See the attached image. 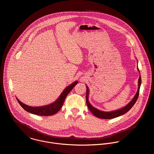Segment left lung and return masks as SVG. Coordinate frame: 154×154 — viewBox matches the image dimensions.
Segmentation results:
<instances>
[{
	"instance_id": "1",
	"label": "left lung",
	"mask_w": 154,
	"mask_h": 154,
	"mask_svg": "<svg viewBox=\"0 0 154 154\" xmlns=\"http://www.w3.org/2000/svg\"><path fill=\"white\" fill-rule=\"evenodd\" d=\"M138 71L139 69L137 68ZM140 72V71H139ZM141 76L140 75L139 79H138V90L137 92L136 93V94L135 95V96L134 97V98H132V100L129 102V103L125 106V107H123L122 109L116 110V111H113L111 112H105V111H102L100 110H98L96 108H95L94 107H93L89 103V101L88 100V95H89V89L88 86H86V104L88 106V108H89V109L90 110V111L92 113L93 115H94L95 117L100 118V119H114L116 117H118L120 116H122L123 114H125V113L128 112L131 108L134 105V104L135 103V102L138 97L139 95V91H140V86H141Z\"/></svg>"
}]
</instances>
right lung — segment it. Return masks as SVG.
<instances>
[{
	"label": "right lung",
	"mask_w": 154,
	"mask_h": 154,
	"mask_svg": "<svg viewBox=\"0 0 154 154\" xmlns=\"http://www.w3.org/2000/svg\"><path fill=\"white\" fill-rule=\"evenodd\" d=\"M78 83V81H75L68 86H67L62 92V93L60 94V95L59 97V98L53 102V103L49 104L48 105L43 106H28L23 103L16 98L17 101L20 105L26 111L30 112L31 114L41 116H53L55 114H56L62 108V105H63L64 101L66 97V96L68 95L69 92L72 89V88Z\"/></svg>",
	"instance_id": "obj_1"
}]
</instances>
